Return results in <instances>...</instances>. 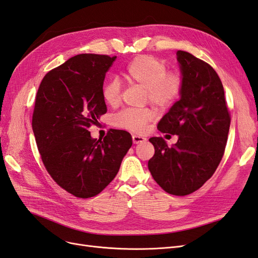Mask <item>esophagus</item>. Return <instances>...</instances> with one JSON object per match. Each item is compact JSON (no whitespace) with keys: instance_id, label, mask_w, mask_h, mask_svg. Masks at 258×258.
Segmentation results:
<instances>
[{"instance_id":"34e87169","label":"esophagus","mask_w":258,"mask_h":258,"mask_svg":"<svg viewBox=\"0 0 258 258\" xmlns=\"http://www.w3.org/2000/svg\"><path fill=\"white\" fill-rule=\"evenodd\" d=\"M145 140L146 139L144 137H142V136H137V135L132 136V141H134L135 144H139V143H141V142H144Z\"/></svg>"}]
</instances>
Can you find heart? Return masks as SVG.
Returning a JSON list of instances; mask_svg holds the SVG:
<instances>
[{"label": "heart", "instance_id": "heart-1", "mask_svg": "<svg viewBox=\"0 0 258 258\" xmlns=\"http://www.w3.org/2000/svg\"><path fill=\"white\" fill-rule=\"evenodd\" d=\"M123 77L128 82L145 88L146 99L160 110L172 106L182 95L184 80L177 71H167L161 59L141 54L132 59L123 70ZM120 82L117 79L107 81L102 87V97L107 105L115 107L120 102ZM155 116L151 108H124L113 117L116 127L142 134Z\"/></svg>", "mask_w": 258, "mask_h": 258}]
</instances>
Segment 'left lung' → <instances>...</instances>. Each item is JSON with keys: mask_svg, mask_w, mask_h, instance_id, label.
Segmentation results:
<instances>
[{"mask_svg": "<svg viewBox=\"0 0 258 258\" xmlns=\"http://www.w3.org/2000/svg\"><path fill=\"white\" fill-rule=\"evenodd\" d=\"M176 56L184 80L183 91L157 128L169 137L168 133L178 136V140L168 146L162 138H151L155 154L148 160V169L163 190L186 196L199 189L220 165L230 114L215 70L187 51L177 50Z\"/></svg>", "mask_w": 258, "mask_h": 258, "instance_id": "left-lung-1", "label": "left lung"}]
</instances>
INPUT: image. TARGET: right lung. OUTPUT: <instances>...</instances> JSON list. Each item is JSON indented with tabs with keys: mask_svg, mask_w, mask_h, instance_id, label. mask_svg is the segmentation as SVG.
<instances>
[{
	"mask_svg": "<svg viewBox=\"0 0 258 258\" xmlns=\"http://www.w3.org/2000/svg\"><path fill=\"white\" fill-rule=\"evenodd\" d=\"M116 56L82 53L52 69L38 87L32 129L44 166L61 188L79 198L97 196L118 172L132 145L124 130L92 139L91 124L106 113L102 87Z\"/></svg>",
	"mask_w": 258,
	"mask_h": 258,
	"instance_id": "right-lung-1",
	"label": "right lung"
}]
</instances>
